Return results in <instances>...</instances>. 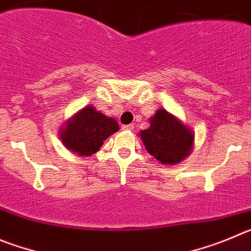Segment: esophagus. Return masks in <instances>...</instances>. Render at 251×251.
<instances>
[{
	"mask_svg": "<svg viewBox=\"0 0 251 251\" xmlns=\"http://www.w3.org/2000/svg\"><path fill=\"white\" fill-rule=\"evenodd\" d=\"M121 127H123V130H127V131L134 130V125H123Z\"/></svg>",
	"mask_w": 251,
	"mask_h": 251,
	"instance_id": "obj_1",
	"label": "esophagus"
}]
</instances>
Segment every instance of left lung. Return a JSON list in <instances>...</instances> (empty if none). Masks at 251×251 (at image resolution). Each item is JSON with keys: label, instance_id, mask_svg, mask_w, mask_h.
Instances as JSON below:
<instances>
[{"label": "left lung", "instance_id": "1", "mask_svg": "<svg viewBox=\"0 0 251 251\" xmlns=\"http://www.w3.org/2000/svg\"><path fill=\"white\" fill-rule=\"evenodd\" d=\"M139 135L148 152L164 165L180 164L191 153L195 140L194 131L165 109L157 110L149 128Z\"/></svg>", "mask_w": 251, "mask_h": 251}]
</instances>
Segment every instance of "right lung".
Returning <instances> with one entry per match:
<instances>
[{"instance_id": "add662e5", "label": "right lung", "mask_w": 251, "mask_h": 251, "mask_svg": "<svg viewBox=\"0 0 251 251\" xmlns=\"http://www.w3.org/2000/svg\"><path fill=\"white\" fill-rule=\"evenodd\" d=\"M119 128L115 119L106 116L89 105L78 110L61 126L58 136L65 148L71 152L78 156H91L100 150L103 141Z\"/></svg>"}]
</instances>
